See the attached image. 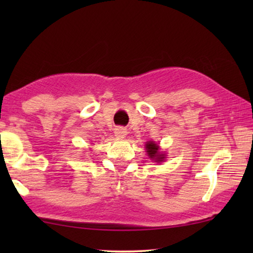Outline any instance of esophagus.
<instances>
[{"label": "esophagus", "instance_id": "1", "mask_svg": "<svg viewBox=\"0 0 253 253\" xmlns=\"http://www.w3.org/2000/svg\"><path fill=\"white\" fill-rule=\"evenodd\" d=\"M126 134H127V131H126L125 128H123V127H119V128H116V129H115V136L119 137V138H123V137H125Z\"/></svg>", "mask_w": 253, "mask_h": 253}]
</instances>
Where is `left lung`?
<instances>
[{"instance_id":"8db88e82","label":"left lung","mask_w":253,"mask_h":253,"mask_svg":"<svg viewBox=\"0 0 253 253\" xmlns=\"http://www.w3.org/2000/svg\"><path fill=\"white\" fill-rule=\"evenodd\" d=\"M145 147H146V152L149 158H152V160L155 161L156 163L164 162L165 154L160 152V146H158L157 144L154 142H147L146 145H145Z\"/></svg>"}]
</instances>
